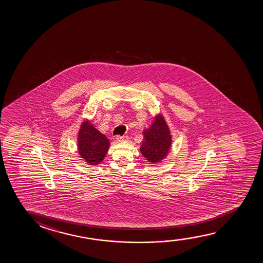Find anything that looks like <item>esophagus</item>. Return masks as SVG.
<instances>
[{
    "mask_svg": "<svg viewBox=\"0 0 263 263\" xmlns=\"http://www.w3.org/2000/svg\"><path fill=\"white\" fill-rule=\"evenodd\" d=\"M126 139H127L126 136H122V137L118 136V137H116V140L118 141V142H123V141H126Z\"/></svg>",
    "mask_w": 263,
    "mask_h": 263,
    "instance_id": "esophagus-1",
    "label": "esophagus"
}]
</instances>
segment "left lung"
Returning <instances> with one entry per match:
<instances>
[{
  "label": "left lung",
  "mask_w": 263,
  "mask_h": 263,
  "mask_svg": "<svg viewBox=\"0 0 263 263\" xmlns=\"http://www.w3.org/2000/svg\"><path fill=\"white\" fill-rule=\"evenodd\" d=\"M172 144L169 127L162 115H157L152 126L144 131L140 151L150 162H159L165 158Z\"/></svg>",
  "instance_id": "1"
}]
</instances>
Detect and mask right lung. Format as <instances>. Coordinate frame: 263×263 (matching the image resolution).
I'll list each match as a JSON object with an SVG mask.
<instances>
[{
    "instance_id": "1",
    "label": "right lung",
    "mask_w": 263,
    "mask_h": 263,
    "mask_svg": "<svg viewBox=\"0 0 263 263\" xmlns=\"http://www.w3.org/2000/svg\"><path fill=\"white\" fill-rule=\"evenodd\" d=\"M108 146V138L88 120L82 124L78 134V150L82 158L90 165H97L104 159Z\"/></svg>"
}]
</instances>
